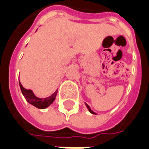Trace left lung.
<instances>
[{
  "instance_id": "1",
  "label": "left lung",
  "mask_w": 149,
  "mask_h": 149,
  "mask_svg": "<svg viewBox=\"0 0 149 149\" xmlns=\"http://www.w3.org/2000/svg\"><path fill=\"white\" fill-rule=\"evenodd\" d=\"M85 105H86V107H87V108H88V110L89 112H90V113H91V114H95V113L94 111H91V107H89V106L88 105V104H87V103H85Z\"/></svg>"
}]
</instances>
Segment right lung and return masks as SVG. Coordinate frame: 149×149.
<instances>
[{"label":"right lung","mask_w":149,"mask_h":149,"mask_svg":"<svg viewBox=\"0 0 149 149\" xmlns=\"http://www.w3.org/2000/svg\"><path fill=\"white\" fill-rule=\"evenodd\" d=\"M19 87L21 89L22 94L24 95V98L26 99L27 102L38 109H46L49 106L51 105L56 99V95L58 93V90H57L50 96L47 97V98H38L34 94V92L31 90L24 88L20 82H19Z\"/></svg>","instance_id":"add662e5"}]
</instances>
